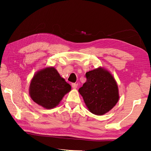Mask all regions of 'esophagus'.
<instances>
[{
	"label": "esophagus",
	"mask_w": 151,
	"mask_h": 151,
	"mask_svg": "<svg viewBox=\"0 0 151 151\" xmlns=\"http://www.w3.org/2000/svg\"><path fill=\"white\" fill-rule=\"evenodd\" d=\"M71 86H72V88H74V89H76V88H77L78 84H76V83H73V84H71Z\"/></svg>",
	"instance_id": "obj_1"
}]
</instances>
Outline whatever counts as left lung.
Here are the masks:
<instances>
[{
	"label": "left lung",
	"instance_id": "left-lung-1",
	"mask_svg": "<svg viewBox=\"0 0 151 151\" xmlns=\"http://www.w3.org/2000/svg\"><path fill=\"white\" fill-rule=\"evenodd\" d=\"M87 81L78 89L91 113L102 115L113 108L119 99L117 82L102 67L86 73Z\"/></svg>",
	"mask_w": 151,
	"mask_h": 151
}]
</instances>
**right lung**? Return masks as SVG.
Returning <instances> with one entry per match:
<instances>
[{
  "label": "right lung",
  "mask_w": 151,
  "mask_h": 151,
  "mask_svg": "<svg viewBox=\"0 0 151 151\" xmlns=\"http://www.w3.org/2000/svg\"><path fill=\"white\" fill-rule=\"evenodd\" d=\"M70 90V86L54 67H47L34 74L30 81L29 95L34 102L49 110L57 106Z\"/></svg>",
  "instance_id": "obj_1"
}]
</instances>
